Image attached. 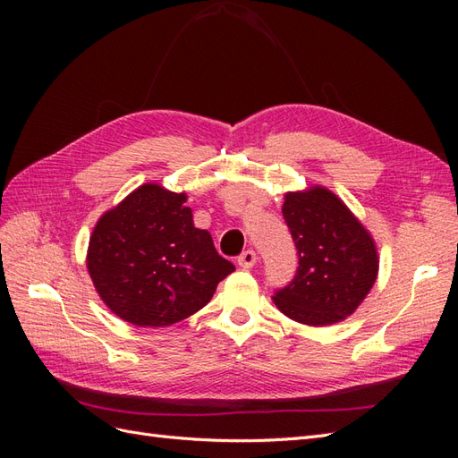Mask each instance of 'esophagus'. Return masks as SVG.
Masks as SVG:
<instances>
[{"label": "esophagus", "mask_w": 458, "mask_h": 458, "mask_svg": "<svg viewBox=\"0 0 458 458\" xmlns=\"http://www.w3.org/2000/svg\"><path fill=\"white\" fill-rule=\"evenodd\" d=\"M237 261H239V266H241L242 269H250V267L256 266L258 256H256L254 250H246V252H242V254L239 256Z\"/></svg>", "instance_id": "1"}]
</instances>
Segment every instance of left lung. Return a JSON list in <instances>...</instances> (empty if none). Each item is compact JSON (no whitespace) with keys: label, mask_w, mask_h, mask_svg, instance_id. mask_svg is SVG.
<instances>
[{"label":"left lung","mask_w":458,"mask_h":458,"mask_svg":"<svg viewBox=\"0 0 458 458\" xmlns=\"http://www.w3.org/2000/svg\"><path fill=\"white\" fill-rule=\"evenodd\" d=\"M283 216L300 266L293 283L276 290L275 306L310 327L344 321L377 283L380 258L372 234L323 185L284 192Z\"/></svg>","instance_id":"1"}]
</instances>
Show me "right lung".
<instances>
[{"mask_svg": "<svg viewBox=\"0 0 458 458\" xmlns=\"http://www.w3.org/2000/svg\"><path fill=\"white\" fill-rule=\"evenodd\" d=\"M187 192L131 191L97 221L88 271L105 306L135 327H170L202 310L234 266L195 227Z\"/></svg>", "mask_w": 458, "mask_h": 458, "instance_id": "right-lung-1", "label": "right lung"}]
</instances>
